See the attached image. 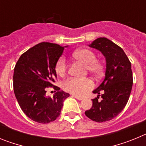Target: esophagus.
Wrapping results in <instances>:
<instances>
[{"mask_svg":"<svg viewBox=\"0 0 146 146\" xmlns=\"http://www.w3.org/2000/svg\"><path fill=\"white\" fill-rule=\"evenodd\" d=\"M72 96H74V98H76L77 99H78V100H82V99H83V98L82 97H80V96H77V95H74V94H73Z\"/></svg>","mask_w":146,"mask_h":146,"instance_id":"1","label":"esophagus"}]
</instances>
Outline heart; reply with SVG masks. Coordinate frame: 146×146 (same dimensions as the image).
Instances as JSON below:
<instances>
[{
	"instance_id": "b5f03b06",
	"label": "heart",
	"mask_w": 146,
	"mask_h": 146,
	"mask_svg": "<svg viewBox=\"0 0 146 146\" xmlns=\"http://www.w3.org/2000/svg\"><path fill=\"white\" fill-rule=\"evenodd\" d=\"M73 57L86 64V69L90 73L96 77H99L102 74L104 65L100 60H96V55L92 50L82 48L76 50L73 53ZM68 65L65 57L61 56L58 59L55 66V70L58 75L63 76L66 72ZM64 88L65 90L74 94L82 96L87 91L94 88V82L90 78H77L70 77L64 81Z\"/></svg>"
}]
</instances>
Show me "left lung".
<instances>
[{
	"instance_id": "1",
	"label": "left lung",
	"mask_w": 146,
	"mask_h": 146,
	"mask_svg": "<svg viewBox=\"0 0 146 146\" xmlns=\"http://www.w3.org/2000/svg\"><path fill=\"white\" fill-rule=\"evenodd\" d=\"M99 50L106 59L105 77L93 93L100 96L92 99V108L85 112L86 116L96 122H105L116 117L127 104L133 84L131 66L121 47L107 38H98L88 45Z\"/></svg>"
}]
</instances>
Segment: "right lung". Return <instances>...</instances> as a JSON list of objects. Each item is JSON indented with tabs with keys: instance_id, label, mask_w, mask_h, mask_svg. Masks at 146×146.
I'll list each match as a JSON object with an SVG mask.
<instances>
[{
	"instance_id": "obj_1",
	"label": "right lung",
	"mask_w": 146,
	"mask_h": 146,
	"mask_svg": "<svg viewBox=\"0 0 146 146\" xmlns=\"http://www.w3.org/2000/svg\"><path fill=\"white\" fill-rule=\"evenodd\" d=\"M41 42L24 52L17 62L13 76L14 92L23 113L40 123H48L60 115L69 94L53 85L57 78L55 66L64 47ZM57 91L53 98L46 96V88Z\"/></svg>"
}]
</instances>
